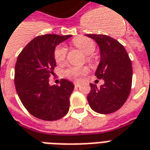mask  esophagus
<instances>
[{
  "instance_id": "34e87169",
  "label": "esophagus",
  "mask_w": 150,
  "mask_h": 150,
  "mask_svg": "<svg viewBox=\"0 0 150 150\" xmlns=\"http://www.w3.org/2000/svg\"><path fill=\"white\" fill-rule=\"evenodd\" d=\"M74 84H75V87H79V82H75V83H74Z\"/></svg>"
}]
</instances>
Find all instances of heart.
Here are the masks:
<instances>
[{
    "instance_id": "obj_1",
    "label": "heart",
    "mask_w": 150,
    "mask_h": 150,
    "mask_svg": "<svg viewBox=\"0 0 150 150\" xmlns=\"http://www.w3.org/2000/svg\"><path fill=\"white\" fill-rule=\"evenodd\" d=\"M72 44L83 53L87 55V61L92 62L93 57L90 55L96 50V45L91 39L78 36L72 40ZM67 49L64 45H59L54 50V59L58 64H63L67 59ZM88 69L86 67H69L64 71V76L69 79H78L82 75H86Z\"/></svg>"
}]
</instances>
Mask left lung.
<instances>
[{"mask_svg":"<svg viewBox=\"0 0 150 150\" xmlns=\"http://www.w3.org/2000/svg\"><path fill=\"white\" fill-rule=\"evenodd\" d=\"M86 35L99 46L100 60L95 75L105 81L100 88L90 83L91 91L87 99L95 112L110 114L122 107L129 96L132 81V61L118 40L105 35Z\"/></svg>","mask_w":150,"mask_h":150,"instance_id":"left-lung-1","label":"left lung"}]
</instances>
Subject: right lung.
Returning a JSON list of instances; mask_svg holds the SVG:
<instances>
[{
	"mask_svg": "<svg viewBox=\"0 0 150 150\" xmlns=\"http://www.w3.org/2000/svg\"><path fill=\"white\" fill-rule=\"evenodd\" d=\"M71 35L47 34L34 38L17 59L14 83L18 97L31 115L42 120H57L67 114L75 85L62 79L60 85H50L56 67L54 50Z\"/></svg>",
	"mask_w": 150,
	"mask_h": 150,
	"instance_id": "right-lung-1",
	"label": "right lung"
}]
</instances>
